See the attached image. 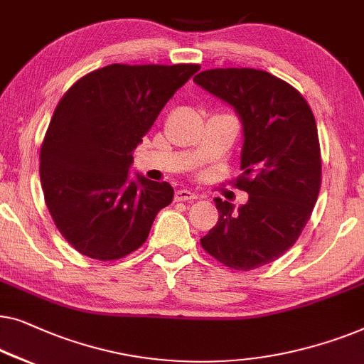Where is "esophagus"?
Segmentation results:
<instances>
[{
    "label": "esophagus",
    "mask_w": 364,
    "mask_h": 364,
    "mask_svg": "<svg viewBox=\"0 0 364 364\" xmlns=\"http://www.w3.org/2000/svg\"><path fill=\"white\" fill-rule=\"evenodd\" d=\"M198 196L191 191H188V189H178L175 193V201H193V199H196Z\"/></svg>",
    "instance_id": "esophagus-1"
}]
</instances>
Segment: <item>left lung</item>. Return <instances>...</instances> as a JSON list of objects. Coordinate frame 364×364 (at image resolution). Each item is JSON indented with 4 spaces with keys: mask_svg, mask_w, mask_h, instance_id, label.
Listing matches in <instances>:
<instances>
[{
    "mask_svg": "<svg viewBox=\"0 0 364 364\" xmlns=\"http://www.w3.org/2000/svg\"><path fill=\"white\" fill-rule=\"evenodd\" d=\"M194 82L234 107L244 127L234 186L249 201L216 198L218 224L201 237L209 255L234 270L274 262L300 237L320 193L321 155L316 122L304 95L289 82L249 68L209 69Z\"/></svg>",
    "mask_w": 364,
    "mask_h": 364,
    "instance_id": "8db88e82",
    "label": "left lung"
}]
</instances>
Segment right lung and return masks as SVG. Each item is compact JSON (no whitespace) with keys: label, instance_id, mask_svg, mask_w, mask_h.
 I'll list each match as a JSON object with an SVG mask.
<instances>
[{"label":"right lung","instance_id":"add662e5","mask_svg":"<svg viewBox=\"0 0 364 364\" xmlns=\"http://www.w3.org/2000/svg\"><path fill=\"white\" fill-rule=\"evenodd\" d=\"M198 70L199 64H110L59 100L39 175L55 228L82 255L109 262L132 254L173 201L166 181H130L129 168L163 107Z\"/></svg>","mask_w":364,"mask_h":364}]
</instances>
